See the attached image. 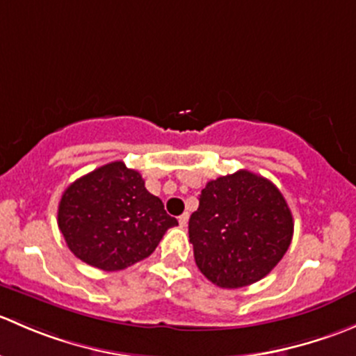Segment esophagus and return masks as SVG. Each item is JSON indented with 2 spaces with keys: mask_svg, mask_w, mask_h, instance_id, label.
Returning <instances> with one entry per match:
<instances>
[{
  "mask_svg": "<svg viewBox=\"0 0 356 356\" xmlns=\"http://www.w3.org/2000/svg\"><path fill=\"white\" fill-rule=\"evenodd\" d=\"M188 222H189V213L186 211V213H182L181 217H179V225H181V227H186V225H188Z\"/></svg>",
  "mask_w": 356,
  "mask_h": 356,
  "instance_id": "1",
  "label": "esophagus"
}]
</instances>
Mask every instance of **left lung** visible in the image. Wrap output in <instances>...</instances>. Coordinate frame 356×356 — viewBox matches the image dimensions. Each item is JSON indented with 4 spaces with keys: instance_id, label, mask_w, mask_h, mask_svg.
Masks as SVG:
<instances>
[{
    "instance_id": "1",
    "label": "left lung",
    "mask_w": 356,
    "mask_h": 356,
    "mask_svg": "<svg viewBox=\"0 0 356 356\" xmlns=\"http://www.w3.org/2000/svg\"><path fill=\"white\" fill-rule=\"evenodd\" d=\"M198 200L189 241L201 274L218 288L260 281L288 251L293 215L268 179L238 170L208 182Z\"/></svg>"
}]
</instances>
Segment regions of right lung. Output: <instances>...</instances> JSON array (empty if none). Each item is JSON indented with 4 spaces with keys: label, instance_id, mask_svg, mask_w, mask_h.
Listing matches in <instances>:
<instances>
[{
    "label": "right lung",
    "instance_id": "1",
    "mask_svg": "<svg viewBox=\"0 0 356 356\" xmlns=\"http://www.w3.org/2000/svg\"><path fill=\"white\" fill-rule=\"evenodd\" d=\"M177 220L145 188L141 174L111 161L72 182L58 204V227L79 260L124 270L155 251Z\"/></svg>",
    "mask_w": 356,
    "mask_h": 356
}]
</instances>
